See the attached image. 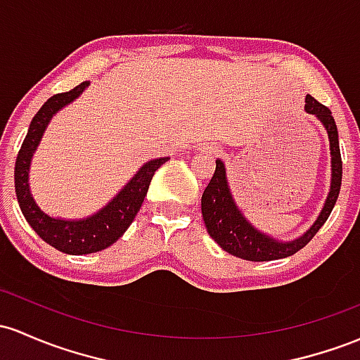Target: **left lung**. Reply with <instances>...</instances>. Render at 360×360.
I'll list each match as a JSON object with an SVG mask.
<instances>
[{
	"instance_id": "left-lung-1",
	"label": "left lung",
	"mask_w": 360,
	"mask_h": 360,
	"mask_svg": "<svg viewBox=\"0 0 360 360\" xmlns=\"http://www.w3.org/2000/svg\"><path fill=\"white\" fill-rule=\"evenodd\" d=\"M304 109H306V112L314 114L321 121L328 133V140H330L331 184L325 207H323L316 222L304 232L301 238L289 240V243L270 238V236L263 234L258 229L252 227L246 220V217L240 213L234 198H232L231 189H229L224 162L217 160L213 177L208 186L205 188L203 196H201V213H203V220L210 238L229 255L248 259V262H271V259L295 255L318 234V231L323 227V224L326 222L331 210H333L342 186V155L340 145H338L337 124L331 116V110L321 102L316 101L314 97H306Z\"/></svg>"
}]
</instances>
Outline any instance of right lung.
Here are the masks:
<instances>
[{
    "label": "right lung",
    "mask_w": 360,
    "mask_h": 360,
    "mask_svg": "<svg viewBox=\"0 0 360 360\" xmlns=\"http://www.w3.org/2000/svg\"><path fill=\"white\" fill-rule=\"evenodd\" d=\"M89 85L90 82H82L70 92L56 94L39 109L30 122L29 131L15 162V193H17L20 210L30 227L37 232L39 238L66 255H90L116 243L140 212L153 174L169 160V157H160L147 162L104 208L86 219H54L42 212L35 203L29 188V169L32 155L54 114L71 104Z\"/></svg>",
    "instance_id": "obj_1"
}]
</instances>
